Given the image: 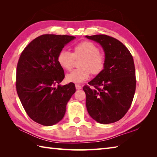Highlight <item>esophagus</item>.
I'll return each mask as SVG.
<instances>
[{"label":"esophagus","instance_id":"1","mask_svg":"<svg viewBox=\"0 0 157 157\" xmlns=\"http://www.w3.org/2000/svg\"><path fill=\"white\" fill-rule=\"evenodd\" d=\"M75 88L77 90H80V89L82 88V86H81L80 85H79V84H75Z\"/></svg>","mask_w":157,"mask_h":157}]
</instances>
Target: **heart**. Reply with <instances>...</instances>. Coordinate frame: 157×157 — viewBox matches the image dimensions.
I'll return each mask as SVG.
<instances>
[{"label":"heart","instance_id":"obj_1","mask_svg":"<svg viewBox=\"0 0 157 157\" xmlns=\"http://www.w3.org/2000/svg\"><path fill=\"white\" fill-rule=\"evenodd\" d=\"M73 53L63 49L57 55V62L63 69L71 70L75 59H82L79 62V69L73 70L66 75V80L69 82L80 84L87 80L93 75L101 73L105 67V56L99 52V48L94 43L90 41H82L78 43L73 48Z\"/></svg>","mask_w":157,"mask_h":157}]
</instances>
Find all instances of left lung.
<instances>
[{"mask_svg": "<svg viewBox=\"0 0 157 157\" xmlns=\"http://www.w3.org/2000/svg\"><path fill=\"white\" fill-rule=\"evenodd\" d=\"M99 43L105 55L102 72L84 86L86 105L91 117L102 124L119 121L128 112L136 90V71L132 55L122 43L111 36H86Z\"/></svg>", "mask_w": 157, "mask_h": 157, "instance_id": "8db88e82", "label": "left lung"}]
</instances>
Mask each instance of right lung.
Returning <instances> with one entry per match:
<instances>
[{
    "label": "right lung",
    "instance_id": "add662e5",
    "mask_svg": "<svg viewBox=\"0 0 157 157\" xmlns=\"http://www.w3.org/2000/svg\"><path fill=\"white\" fill-rule=\"evenodd\" d=\"M75 38L67 35H42L33 40L19 57L17 92L28 116L42 125L51 126L61 121L67 104L75 92L73 83L59 84L65 74L57 62L59 52Z\"/></svg>",
    "mask_w": 157,
    "mask_h": 157
}]
</instances>
